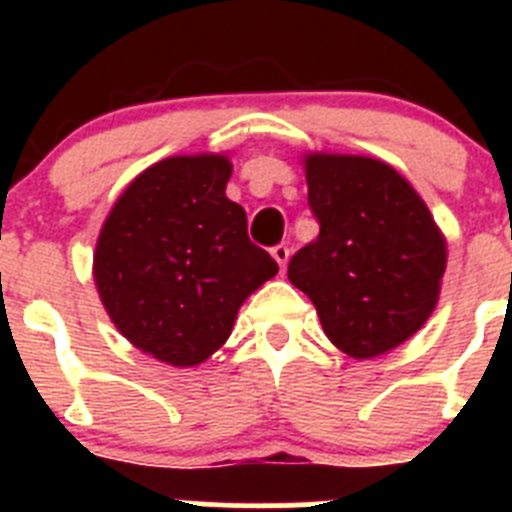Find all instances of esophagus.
Instances as JSON below:
<instances>
[{
	"label": "esophagus",
	"instance_id": "1",
	"mask_svg": "<svg viewBox=\"0 0 512 512\" xmlns=\"http://www.w3.org/2000/svg\"><path fill=\"white\" fill-rule=\"evenodd\" d=\"M271 256H274V261H277V264H279V269H287V264H289V248L287 246H284V243H282V246H274V248H271Z\"/></svg>",
	"mask_w": 512,
	"mask_h": 512
}]
</instances>
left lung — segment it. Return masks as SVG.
Segmentation results:
<instances>
[{
    "instance_id": "obj_1",
    "label": "left lung",
    "mask_w": 512,
    "mask_h": 512,
    "mask_svg": "<svg viewBox=\"0 0 512 512\" xmlns=\"http://www.w3.org/2000/svg\"><path fill=\"white\" fill-rule=\"evenodd\" d=\"M318 241L289 261V282L351 359H377L413 338L436 310L446 235L413 184L379 158L302 156Z\"/></svg>"
}]
</instances>
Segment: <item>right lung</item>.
<instances>
[{"label":"right lung","mask_w":512,"mask_h":512,"mask_svg":"<svg viewBox=\"0 0 512 512\" xmlns=\"http://www.w3.org/2000/svg\"><path fill=\"white\" fill-rule=\"evenodd\" d=\"M228 153L171 156L140 171L104 217L94 284L135 348L200 366L228 341L238 310L279 271L248 238L246 210L225 197Z\"/></svg>","instance_id":"add662e5"}]
</instances>
